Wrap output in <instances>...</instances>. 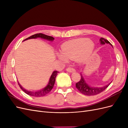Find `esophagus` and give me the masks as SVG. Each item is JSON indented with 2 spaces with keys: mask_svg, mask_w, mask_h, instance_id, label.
Instances as JSON below:
<instances>
[{
  "mask_svg": "<svg viewBox=\"0 0 128 128\" xmlns=\"http://www.w3.org/2000/svg\"><path fill=\"white\" fill-rule=\"evenodd\" d=\"M66 70L69 72H75V69H74L73 68H67Z\"/></svg>",
  "mask_w": 128,
  "mask_h": 128,
  "instance_id": "1",
  "label": "esophagus"
}]
</instances>
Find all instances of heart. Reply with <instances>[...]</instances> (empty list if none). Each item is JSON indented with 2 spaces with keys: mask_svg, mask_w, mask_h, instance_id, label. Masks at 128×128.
<instances>
[{
  "mask_svg": "<svg viewBox=\"0 0 128 128\" xmlns=\"http://www.w3.org/2000/svg\"><path fill=\"white\" fill-rule=\"evenodd\" d=\"M61 52L57 56L62 61L74 59L78 64H84L88 59L94 48L92 41L87 38H80L64 42L61 45Z\"/></svg>",
  "mask_w": 128,
  "mask_h": 128,
  "instance_id": "1",
  "label": "heart"
}]
</instances>
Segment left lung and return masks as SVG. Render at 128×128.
<instances>
[{
	"mask_svg": "<svg viewBox=\"0 0 128 128\" xmlns=\"http://www.w3.org/2000/svg\"><path fill=\"white\" fill-rule=\"evenodd\" d=\"M100 44L104 45L105 44H110L112 47L113 46L110 43V42L104 39V38H101L100 39ZM81 78L78 82L76 83V87L78 89V91L82 93V94L87 95V96H94L100 93H101L103 91H104L105 89L110 86V84L111 83H109L106 86H102V87H94V86H91L86 83V80H84V77L82 75V74H80Z\"/></svg>",
	"mask_w": 128,
	"mask_h": 128,
	"instance_id": "8db88e82",
	"label": "left lung"
}]
</instances>
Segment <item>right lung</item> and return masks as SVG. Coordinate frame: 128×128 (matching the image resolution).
Segmentation results:
<instances>
[{"instance_id": "1", "label": "right lung", "mask_w": 128, "mask_h": 128, "mask_svg": "<svg viewBox=\"0 0 128 128\" xmlns=\"http://www.w3.org/2000/svg\"><path fill=\"white\" fill-rule=\"evenodd\" d=\"M40 38L42 39H44V40H49L50 42H52L54 40L53 37L52 36H48L46 35V34H34V35L31 36L30 37L27 38L26 39L24 40H30V39H36V38ZM58 73H59V72L58 71H54L52 75L50 77L48 83V84L47 86H46L44 88L41 89V90H39L38 91H29L28 90H26L24 88V87H22L21 86V85L19 83V82H18V84L19 85V86L20 87V88L22 89V91H24L26 94H28L29 96H35V97H39V96H44L45 95L47 94H48L52 90V89L53 88L55 82H56V77L58 75Z\"/></svg>"}]
</instances>
